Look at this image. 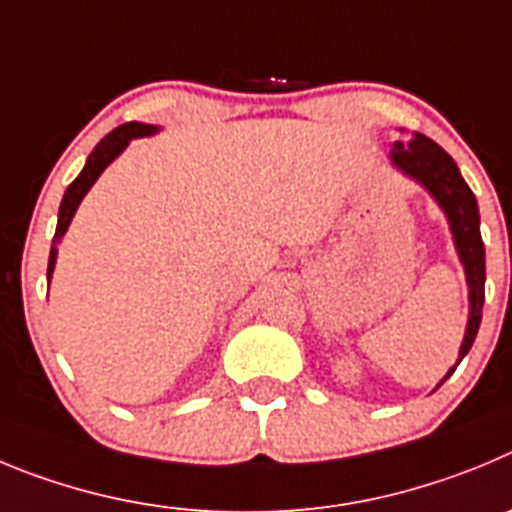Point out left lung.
I'll return each mask as SVG.
<instances>
[{
  "instance_id": "8db88e82",
  "label": "left lung",
  "mask_w": 512,
  "mask_h": 512,
  "mask_svg": "<svg viewBox=\"0 0 512 512\" xmlns=\"http://www.w3.org/2000/svg\"><path fill=\"white\" fill-rule=\"evenodd\" d=\"M390 160H393L395 168L403 170L405 176H411L413 181L421 183L434 196L436 204L444 209L446 219H449L454 245H457L459 260H462L469 285V321L467 331H464L462 349H459V365L464 354L472 349L474 336H477L482 321V306H485V245H482L480 234L477 199H474V193L464 183L462 173H459L457 163L451 160V155L441 150L434 140H428L426 135H418L416 132L411 142H393ZM457 365L446 372V377H451ZM444 380L439 385H444Z\"/></svg>"
}]
</instances>
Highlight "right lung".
I'll list each match as a JSON object with an SVG mask.
<instances>
[{
	"label": "right lung",
	"instance_id": "1",
	"mask_svg": "<svg viewBox=\"0 0 512 512\" xmlns=\"http://www.w3.org/2000/svg\"><path fill=\"white\" fill-rule=\"evenodd\" d=\"M155 132H158V127H155V124L127 122V124H122V127H117V130L109 132V135L94 147V153H91L89 160H86L84 170L78 173L76 181H73L71 186L66 188V193H63L61 209H58V227H55L53 247H50V257H48V280H50V275H53L55 257H58V242H61V237L66 234V229H68V224H71L73 214H76L78 204H81V199H84L86 193H89V188L94 186L96 178L104 173V168H107V165L112 163L119 153H122L124 147L130 145V140H135V137L155 135Z\"/></svg>",
	"mask_w": 512,
	"mask_h": 512
}]
</instances>
